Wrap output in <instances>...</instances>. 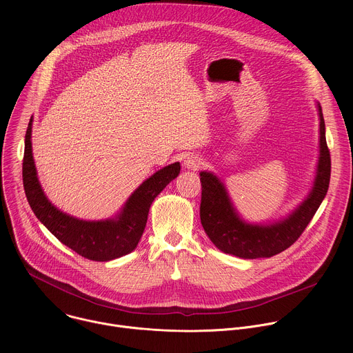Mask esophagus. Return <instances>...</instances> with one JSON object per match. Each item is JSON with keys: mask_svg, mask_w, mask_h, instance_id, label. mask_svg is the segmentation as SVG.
<instances>
[{"mask_svg": "<svg viewBox=\"0 0 353 353\" xmlns=\"http://www.w3.org/2000/svg\"><path fill=\"white\" fill-rule=\"evenodd\" d=\"M201 165H203V158L198 157V155H188L184 161V166L187 169H191V170H198L201 168Z\"/></svg>", "mask_w": 353, "mask_h": 353, "instance_id": "1", "label": "esophagus"}]
</instances>
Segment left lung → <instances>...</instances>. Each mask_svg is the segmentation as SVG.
<instances>
[{
	"mask_svg": "<svg viewBox=\"0 0 353 353\" xmlns=\"http://www.w3.org/2000/svg\"><path fill=\"white\" fill-rule=\"evenodd\" d=\"M331 157L320 108V161L313 191L289 218L271 226L248 225L234 212L223 184L216 176L201 172V223L211 241L226 254L240 259L272 257L290 247L305 232L327 194Z\"/></svg>",
	"mask_w": 353,
	"mask_h": 353,
	"instance_id": "obj_1",
	"label": "left lung"
}]
</instances>
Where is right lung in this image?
I'll list each match as a JSON object with an SVG mask.
<instances>
[{
	"label": "right lung",
	"mask_w": 353,
	"mask_h": 353,
	"mask_svg": "<svg viewBox=\"0 0 353 353\" xmlns=\"http://www.w3.org/2000/svg\"><path fill=\"white\" fill-rule=\"evenodd\" d=\"M32 119L25 135L22 163L23 188L28 203L37 219L63 244L92 261H110L125 256L137 247L157 195L180 173V163L169 165L145 180L128 198L123 212L110 221H79L63 214L48 203L36 176L32 157Z\"/></svg>",
	"instance_id": "1"
}]
</instances>
